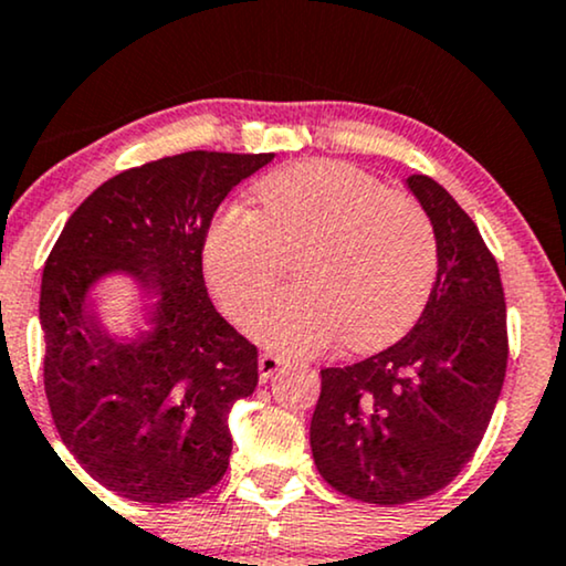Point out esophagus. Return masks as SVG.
<instances>
[{
    "mask_svg": "<svg viewBox=\"0 0 566 566\" xmlns=\"http://www.w3.org/2000/svg\"><path fill=\"white\" fill-rule=\"evenodd\" d=\"M279 366H282V358L274 356V353H263V356L258 358V374H261V382H269V379L279 371Z\"/></svg>",
    "mask_w": 566,
    "mask_h": 566,
    "instance_id": "34e87169",
    "label": "esophagus"
}]
</instances>
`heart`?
<instances>
[{
  "label": "heart",
  "mask_w": 566,
  "mask_h": 566,
  "mask_svg": "<svg viewBox=\"0 0 566 566\" xmlns=\"http://www.w3.org/2000/svg\"><path fill=\"white\" fill-rule=\"evenodd\" d=\"M258 210L223 208L206 231L202 271L218 305L244 322L296 258L297 289L250 317L269 348L313 356L343 337L369 353L403 337L430 303L440 242L413 195L337 160H308L263 176Z\"/></svg>",
  "instance_id": "1"
}]
</instances>
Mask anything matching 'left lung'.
<instances>
[{
  "mask_svg": "<svg viewBox=\"0 0 566 566\" xmlns=\"http://www.w3.org/2000/svg\"><path fill=\"white\" fill-rule=\"evenodd\" d=\"M440 242L413 329L377 356L322 371L311 419L318 474L343 495L398 506L453 482L478 451L506 377L499 263L478 223L430 176H408Z\"/></svg>",
  "mask_w": 566,
  "mask_h": 566,
  "instance_id": "left-lung-1",
  "label": "left lung"
}]
</instances>
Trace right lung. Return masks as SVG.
Segmentation results:
<instances>
[{"label":"right lung","mask_w":566,"mask_h":566,"mask_svg":"<svg viewBox=\"0 0 566 566\" xmlns=\"http://www.w3.org/2000/svg\"><path fill=\"white\" fill-rule=\"evenodd\" d=\"M271 160L195 149L128 168L73 210L46 258L39 318L54 427L128 501L195 499L227 472V417L255 390L258 348L210 303L202 242L223 197ZM118 270L150 301L148 324L126 340L87 303L91 284Z\"/></svg>","instance_id":"add662e5"}]
</instances>
